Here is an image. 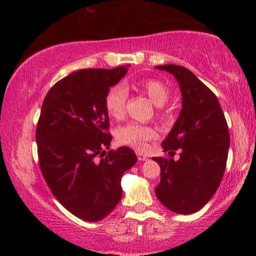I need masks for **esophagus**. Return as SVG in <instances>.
Returning a JSON list of instances; mask_svg holds the SVG:
<instances>
[{"mask_svg": "<svg viewBox=\"0 0 256 256\" xmlns=\"http://www.w3.org/2000/svg\"><path fill=\"white\" fill-rule=\"evenodd\" d=\"M136 157H138V160H148V157L146 156V155H144V154H141V152H136Z\"/></svg>", "mask_w": 256, "mask_h": 256, "instance_id": "34e87169", "label": "esophagus"}]
</instances>
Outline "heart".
<instances>
[{
    "instance_id": "b5f03b06",
    "label": "heart",
    "mask_w": 256,
    "mask_h": 256,
    "mask_svg": "<svg viewBox=\"0 0 256 256\" xmlns=\"http://www.w3.org/2000/svg\"><path fill=\"white\" fill-rule=\"evenodd\" d=\"M138 91L144 92L156 106H163L170 96V90L166 84L157 78H144L133 84ZM128 91L123 85H115L109 88L104 96V107L108 115L115 120H120L125 115ZM160 117H168V112L162 110ZM117 139L124 144L132 146L136 149H144L147 144L157 138V131L152 126L139 123H128L117 130Z\"/></svg>"
}]
</instances>
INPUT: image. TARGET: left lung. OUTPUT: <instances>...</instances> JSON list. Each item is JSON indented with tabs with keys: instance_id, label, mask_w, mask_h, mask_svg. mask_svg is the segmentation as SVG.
Segmentation results:
<instances>
[{
	"instance_id": "1",
	"label": "left lung",
	"mask_w": 256,
	"mask_h": 256,
	"mask_svg": "<svg viewBox=\"0 0 256 256\" xmlns=\"http://www.w3.org/2000/svg\"><path fill=\"white\" fill-rule=\"evenodd\" d=\"M156 68L176 77L182 108L162 142L164 152L179 150L180 158H152L160 166L155 192L172 212L192 214L206 205L221 184L230 146L228 124L216 96L194 72L178 64Z\"/></svg>"
}]
</instances>
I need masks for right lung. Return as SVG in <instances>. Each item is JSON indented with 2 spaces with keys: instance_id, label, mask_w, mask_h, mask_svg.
Returning <instances> with one entry per match:
<instances>
[{
  "instance_id": "obj_1",
  "label": "right lung",
  "mask_w": 256,
  "mask_h": 256,
  "mask_svg": "<svg viewBox=\"0 0 256 256\" xmlns=\"http://www.w3.org/2000/svg\"><path fill=\"white\" fill-rule=\"evenodd\" d=\"M126 66L88 68L56 82L44 98L36 126L40 172L64 208L84 221L106 218L122 198L120 180L136 163L128 147L109 150L104 96Z\"/></svg>"
}]
</instances>
